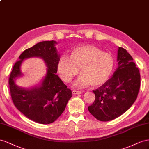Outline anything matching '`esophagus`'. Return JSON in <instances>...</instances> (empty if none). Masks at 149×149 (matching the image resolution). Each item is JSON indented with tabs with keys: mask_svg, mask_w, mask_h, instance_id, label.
Here are the masks:
<instances>
[{
	"mask_svg": "<svg viewBox=\"0 0 149 149\" xmlns=\"http://www.w3.org/2000/svg\"><path fill=\"white\" fill-rule=\"evenodd\" d=\"M72 93H73V94H75V95H77V94H80V93H82V92L73 90V91H72Z\"/></svg>",
	"mask_w": 149,
	"mask_h": 149,
	"instance_id": "obj_1",
	"label": "esophagus"
}]
</instances>
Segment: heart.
Listing matches in <instances>:
<instances>
[{
    "label": "heart",
    "instance_id": "heart-1",
    "mask_svg": "<svg viewBox=\"0 0 149 149\" xmlns=\"http://www.w3.org/2000/svg\"><path fill=\"white\" fill-rule=\"evenodd\" d=\"M114 67L111 54L103 52L92 45H84L72 50L70 58L62 56L59 59L57 69L61 77L69 82L79 69L82 74L75 80L74 86L82 88L92 84L99 86L109 79Z\"/></svg>",
    "mask_w": 149,
    "mask_h": 149
}]
</instances>
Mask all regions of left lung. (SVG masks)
I'll return each instance as SVG.
<instances>
[{"mask_svg": "<svg viewBox=\"0 0 149 149\" xmlns=\"http://www.w3.org/2000/svg\"><path fill=\"white\" fill-rule=\"evenodd\" d=\"M118 68L112 77L93 90L95 99L88 111L97 120L110 121L120 116L137 99L141 87V74L133 58L118 47Z\"/></svg>", "mask_w": 149, "mask_h": 149, "instance_id": "8db88e82", "label": "left lung"}]
</instances>
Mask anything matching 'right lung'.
<instances>
[{
    "label": "right lung",
    "mask_w": 149,
    "mask_h": 149,
    "mask_svg": "<svg viewBox=\"0 0 149 149\" xmlns=\"http://www.w3.org/2000/svg\"><path fill=\"white\" fill-rule=\"evenodd\" d=\"M54 40L39 42L25 50L12 68L8 79L13 103L25 116L36 122L49 124L56 121L64 111L72 91L56 74L60 59ZM39 56L48 67V73L39 88L25 90L16 86L14 79L21 74L20 64L24 58Z\"/></svg>",
    "instance_id": "obj_1"
}]
</instances>
